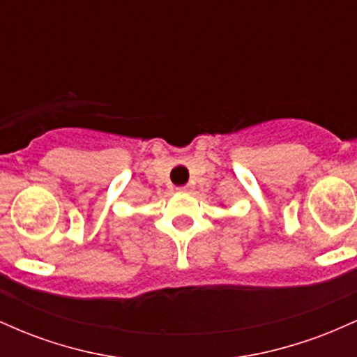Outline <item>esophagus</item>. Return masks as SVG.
<instances>
[{"label": "esophagus", "instance_id": "34e87169", "mask_svg": "<svg viewBox=\"0 0 357 357\" xmlns=\"http://www.w3.org/2000/svg\"><path fill=\"white\" fill-rule=\"evenodd\" d=\"M191 191V186H188V184H186V186H179L178 188V192H190Z\"/></svg>", "mask_w": 357, "mask_h": 357}]
</instances>
